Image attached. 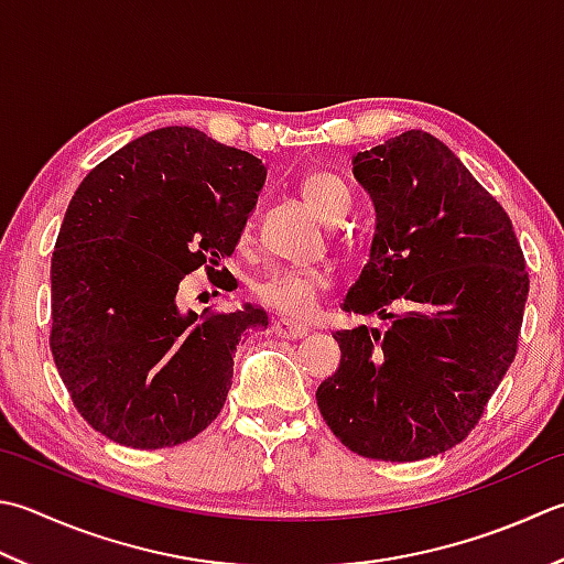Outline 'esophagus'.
Wrapping results in <instances>:
<instances>
[{"instance_id": "34e87169", "label": "esophagus", "mask_w": 564, "mask_h": 564, "mask_svg": "<svg viewBox=\"0 0 564 564\" xmlns=\"http://www.w3.org/2000/svg\"><path fill=\"white\" fill-rule=\"evenodd\" d=\"M273 335L281 337V339H303L307 335V327L301 325H293L289 319H275L273 323Z\"/></svg>"}]
</instances>
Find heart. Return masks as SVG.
I'll use <instances>...</instances> for the list:
<instances>
[{"instance_id":"obj_1","label":"heart","mask_w":564,"mask_h":564,"mask_svg":"<svg viewBox=\"0 0 564 564\" xmlns=\"http://www.w3.org/2000/svg\"><path fill=\"white\" fill-rule=\"evenodd\" d=\"M297 193H301L303 203L329 225H337L349 213L347 185L327 171H307L297 181ZM251 237L253 227L247 225L241 241L247 245ZM329 285H333V275L327 269H271L253 283V295L269 311L303 323V319L315 315L319 297L329 291Z\"/></svg>"}]
</instances>
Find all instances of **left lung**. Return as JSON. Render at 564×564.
Returning <instances> with one entry per match:
<instances>
[{"instance_id": "left-lung-1", "label": "left lung", "mask_w": 564, "mask_h": 564, "mask_svg": "<svg viewBox=\"0 0 564 564\" xmlns=\"http://www.w3.org/2000/svg\"><path fill=\"white\" fill-rule=\"evenodd\" d=\"M355 178L377 235L345 311L393 323L335 333L339 369L315 399L351 452L417 462L481 421L518 351L531 279L506 209L427 131L359 151Z\"/></svg>"}]
</instances>
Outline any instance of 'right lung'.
I'll list each match as a JSON object with an SVG mask.
<instances>
[{"label": "right lung", "instance_id": "1", "mask_svg": "<svg viewBox=\"0 0 564 564\" xmlns=\"http://www.w3.org/2000/svg\"><path fill=\"white\" fill-rule=\"evenodd\" d=\"M263 181L261 159L191 127L149 131L83 178L51 259V351L97 433L175 447L223 411L231 355L269 317L251 305L183 313L178 289L197 269L231 279L223 261Z\"/></svg>", "mask_w": 564, "mask_h": 564}]
</instances>
